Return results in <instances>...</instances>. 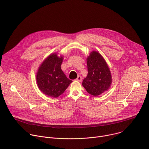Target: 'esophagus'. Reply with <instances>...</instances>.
<instances>
[{
  "mask_svg": "<svg viewBox=\"0 0 149 149\" xmlns=\"http://www.w3.org/2000/svg\"><path fill=\"white\" fill-rule=\"evenodd\" d=\"M76 80L77 81H79V82H81V81H82V78H81V77L80 76V75H78V77L77 78V79H76Z\"/></svg>",
  "mask_w": 149,
  "mask_h": 149,
  "instance_id": "obj_1",
  "label": "esophagus"
}]
</instances>
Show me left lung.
Returning <instances> with one entry per match:
<instances>
[{
  "label": "left lung",
  "mask_w": 149,
  "mask_h": 149,
  "mask_svg": "<svg viewBox=\"0 0 149 149\" xmlns=\"http://www.w3.org/2000/svg\"><path fill=\"white\" fill-rule=\"evenodd\" d=\"M88 75L82 81V86L92 95L97 97L107 91L112 78L109 67L101 55L92 51L87 59Z\"/></svg>",
  "instance_id": "left-lung-1"
}]
</instances>
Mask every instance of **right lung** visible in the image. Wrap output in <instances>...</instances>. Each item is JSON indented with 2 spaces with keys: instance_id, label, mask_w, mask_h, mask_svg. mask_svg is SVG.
Segmentation results:
<instances>
[{
  "instance_id": "obj_1",
  "label": "right lung",
  "mask_w": 149,
  "mask_h": 149,
  "mask_svg": "<svg viewBox=\"0 0 149 149\" xmlns=\"http://www.w3.org/2000/svg\"><path fill=\"white\" fill-rule=\"evenodd\" d=\"M63 56L54 53L41 63L36 73V82L39 90L49 97L57 98L62 94L72 82L62 71Z\"/></svg>"
}]
</instances>
